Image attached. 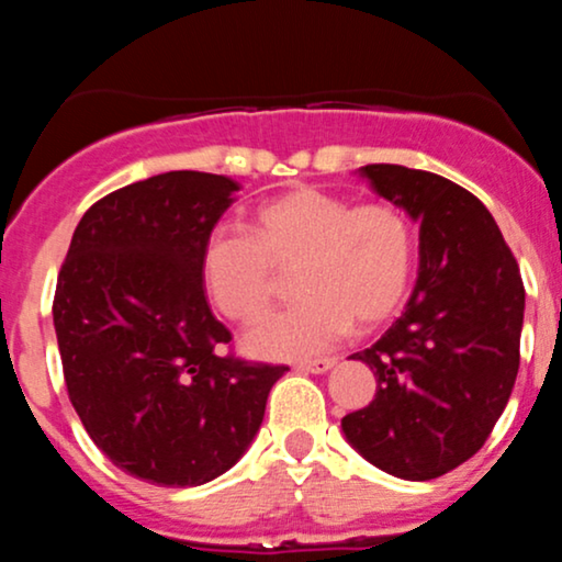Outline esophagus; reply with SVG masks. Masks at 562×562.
<instances>
[{
    "label": "esophagus",
    "mask_w": 562,
    "mask_h": 562,
    "mask_svg": "<svg viewBox=\"0 0 562 562\" xmlns=\"http://www.w3.org/2000/svg\"><path fill=\"white\" fill-rule=\"evenodd\" d=\"M335 359H306V362L295 364V370L301 372H312V375H322V372L333 370Z\"/></svg>",
    "instance_id": "34e87169"
}]
</instances>
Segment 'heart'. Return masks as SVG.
<instances>
[{
    "label": "heart",
    "mask_w": 562,
    "mask_h": 562,
    "mask_svg": "<svg viewBox=\"0 0 562 562\" xmlns=\"http://www.w3.org/2000/svg\"><path fill=\"white\" fill-rule=\"evenodd\" d=\"M299 263L303 301L245 333V351L299 359L325 351L402 308L417 267L415 227L393 203H362L295 187L256 209L250 235L216 229L200 250V277L224 317L259 319L274 295V267Z\"/></svg>",
    "instance_id": "1"
}]
</instances>
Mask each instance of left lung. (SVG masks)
<instances>
[{
    "label": "left lung",
    "instance_id": "8db88e82",
    "mask_svg": "<svg viewBox=\"0 0 562 562\" xmlns=\"http://www.w3.org/2000/svg\"><path fill=\"white\" fill-rule=\"evenodd\" d=\"M359 177L420 224V269L404 314L353 353L375 398L340 420L367 462L404 481L449 473L486 443L520 364L526 290L479 198L430 171L370 164Z\"/></svg>",
    "mask_w": 562,
    "mask_h": 562
}]
</instances>
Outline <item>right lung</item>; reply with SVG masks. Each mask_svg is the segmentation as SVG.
Here are the masks:
<instances>
[{
    "label": "right lung",
    "instance_id": "right-lung-1",
    "mask_svg": "<svg viewBox=\"0 0 562 562\" xmlns=\"http://www.w3.org/2000/svg\"><path fill=\"white\" fill-rule=\"evenodd\" d=\"M240 184L166 171L97 200L57 277L53 319L76 415L134 479L200 486L259 434L288 367L222 357L200 250Z\"/></svg>",
    "mask_w": 562,
    "mask_h": 562
}]
</instances>
